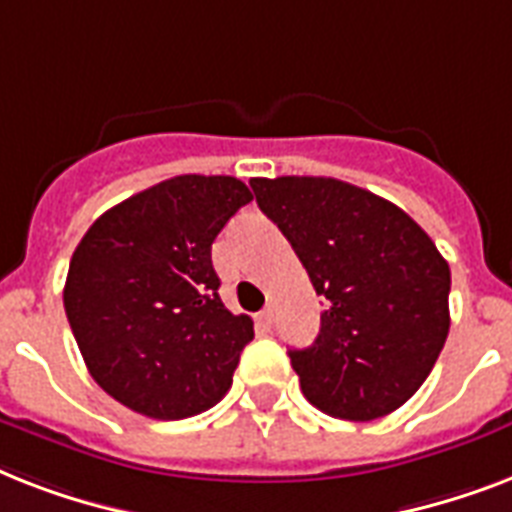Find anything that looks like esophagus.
Here are the masks:
<instances>
[{
	"label": "esophagus",
	"mask_w": 512,
	"mask_h": 512,
	"mask_svg": "<svg viewBox=\"0 0 512 512\" xmlns=\"http://www.w3.org/2000/svg\"><path fill=\"white\" fill-rule=\"evenodd\" d=\"M257 324H260L263 329L273 327V305H268V308H263V311L257 313Z\"/></svg>",
	"instance_id": "34e87169"
}]
</instances>
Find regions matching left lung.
<instances>
[{
    "instance_id": "1",
    "label": "left lung",
    "mask_w": 512,
    "mask_h": 512,
    "mask_svg": "<svg viewBox=\"0 0 512 512\" xmlns=\"http://www.w3.org/2000/svg\"><path fill=\"white\" fill-rule=\"evenodd\" d=\"M249 185L327 300L311 348L289 350L303 396L337 420L396 412L449 335V263L404 209L358 185L297 175Z\"/></svg>"
}]
</instances>
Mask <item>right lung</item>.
Segmentation results:
<instances>
[{
	"label": "right lung",
	"instance_id": "obj_1",
	"mask_svg": "<svg viewBox=\"0 0 512 512\" xmlns=\"http://www.w3.org/2000/svg\"><path fill=\"white\" fill-rule=\"evenodd\" d=\"M252 201L228 175H177L90 225L68 265L63 305L92 380L127 409L183 420L228 393L249 316L223 305L212 241Z\"/></svg>",
	"mask_w": 512,
	"mask_h": 512
}]
</instances>
